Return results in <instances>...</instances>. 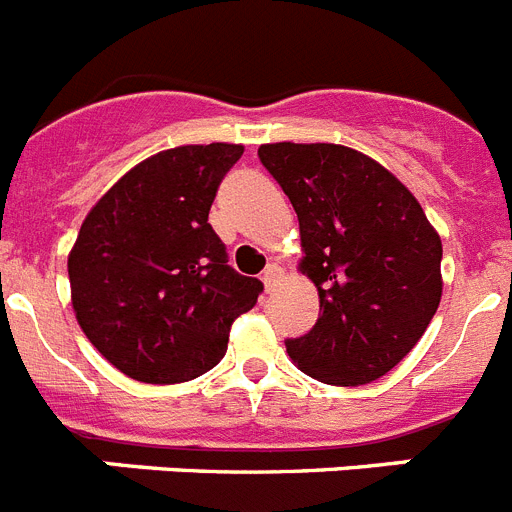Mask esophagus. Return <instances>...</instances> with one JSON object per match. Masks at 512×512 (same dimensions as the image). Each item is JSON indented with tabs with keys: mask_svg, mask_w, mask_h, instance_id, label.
<instances>
[{
	"mask_svg": "<svg viewBox=\"0 0 512 512\" xmlns=\"http://www.w3.org/2000/svg\"><path fill=\"white\" fill-rule=\"evenodd\" d=\"M282 277V269H279L277 264H269L264 269V277H261V282H264V287H266V292H269L271 287H274V282H277V279Z\"/></svg>",
	"mask_w": 512,
	"mask_h": 512,
	"instance_id": "esophagus-1",
	"label": "esophagus"
}]
</instances>
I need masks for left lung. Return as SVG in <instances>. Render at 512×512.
<instances>
[{
	"label": "left lung",
	"instance_id": "8db88e82",
	"mask_svg": "<svg viewBox=\"0 0 512 512\" xmlns=\"http://www.w3.org/2000/svg\"><path fill=\"white\" fill-rule=\"evenodd\" d=\"M261 164L300 220V271L320 318L287 341L300 372L336 387L384 377L413 351L441 302V235L379 161L336 143H264Z\"/></svg>",
	"mask_w": 512,
	"mask_h": 512
}]
</instances>
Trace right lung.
Masks as SVG:
<instances>
[{"mask_svg":"<svg viewBox=\"0 0 512 512\" xmlns=\"http://www.w3.org/2000/svg\"><path fill=\"white\" fill-rule=\"evenodd\" d=\"M243 146H179L120 176L69 253L71 305L104 359L146 384L189 382L228 351L230 325L264 284L228 266L207 223Z\"/></svg>","mask_w":512,"mask_h":512,"instance_id":"right-lung-1","label":"right lung"}]
</instances>
